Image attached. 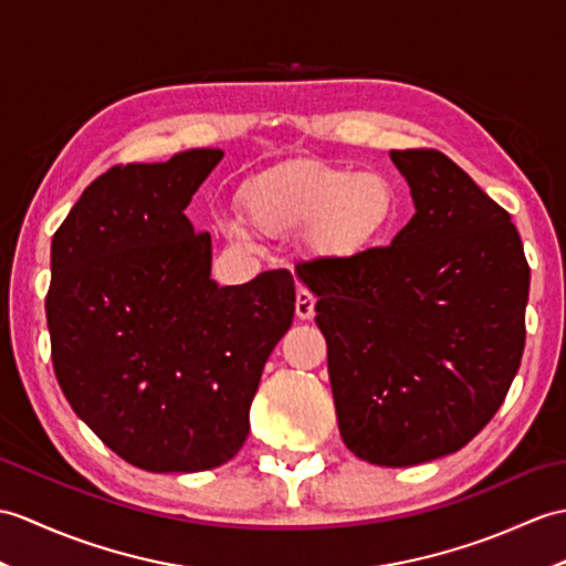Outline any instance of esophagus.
I'll list each match as a JSON object with an SVG mask.
<instances>
[{"instance_id": "1", "label": "esophagus", "mask_w": 566, "mask_h": 566, "mask_svg": "<svg viewBox=\"0 0 566 566\" xmlns=\"http://www.w3.org/2000/svg\"><path fill=\"white\" fill-rule=\"evenodd\" d=\"M315 313V298L308 289H298L296 292V315L301 321H311Z\"/></svg>"}]
</instances>
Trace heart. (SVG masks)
Here are the masks:
<instances>
[{"instance_id": "1", "label": "heart", "mask_w": 566, "mask_h": 566, "mask_svg": "<svg viewBox=\"0 0 566 566\" xmlns=\"http://www.w3.org/2000/svg\"><path fill=\"white\" fill-rule=\"evenodd\" d=\"M243 209L260 231L272 235L298 233L318 223L315 239L325 253L354 255L392 227L398 197L380 174L296 164L258 178L243 197Z\"/></svg>"}]
</instances>
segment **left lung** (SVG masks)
<instances>
[{"instance_id": "obj_1", "label": "left lung", "mask_w": 566, "mask_h": 566, "mask_svg": "<svg viewBox=\"0 0 566 566\" xmlns=\"http://www.w3.org/2000/svg\"><path fill=\"white\" fill-rule=\"evenodd\" d=\"M415 217L386 248L304 272L347 449L405 468L461 451L502 407L531 270L506 209L433 149L390 151Z\"/></svg>"}]
</instances>
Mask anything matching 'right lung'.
I'll return each mask as SVG.
<instances>
[{
	"label": "right lung",
	"instance_id": "1",
	"mask_svg": "<svg viewBox=\"0 0 566 566\" xmlns=\"http://www.w3.org/2000/svg\"><path fill=\"white\" fill-rule=\"evenodd\" d=\"M221 159L190 149L105 170L52 235L57 384L111 451L149 472H200L241 451L262 369L294 321L286 270L212 280V239L186 207Z\"/></svg>",
	"mask_w": 566,
	"mask_h": 566
}]
</instances>
